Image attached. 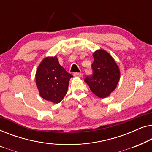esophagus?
Returning a JSON list of instances; mask_svg holds the SVG:
<instances>
[{
    "label": "esophagus",
    "instance_id": "obj_1",
    "mask_svg": "<svg viewBox=\"0 0 152 152\" xmlns=\"http://www.w3.org/2000/svg\"><path fill=\"white\" fill-rule=\"evenodd\" d=\"M73 75L75 77H82L83 76V73L82 72H75V73L73 74Z\"/></svg>",
    "mask_w": 152,
    "mask_h": 152
}]
</instances>
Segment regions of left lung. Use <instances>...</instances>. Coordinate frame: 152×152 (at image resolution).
I'll return each instance as SVG.
<instances>
[{"mask_svg":"<svg viewBox=\"0 0 152 152\" xmlns=\"http://www.w3.org/2000/svg\"><path fill=\"white\" fill-rule=\"evenodd\" d=\"M93 56V74L87 75L84 82L96 96L104 98L117 86L120 80V70L111 56L103 50L95 51Z\"/></svg>","mask_w":152,"mask_h":152,"instance_id":"8db88e82","label":"left lung"}]
</instances>
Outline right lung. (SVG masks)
<instances>
[{"mask_svg": "<svg viewBox=\"0 0 152 152\" xmlns=\"http://www.w3.org/2000/svg\"><path fill=\"white\" fill-rule=\"evenodd\" d=\"M71 74L60 66L57 57L45 58L36 72V84L41 97L59 103L68 91Z\"/></svg>", "mask_w": 152, "mask_h": 152, "instance_id": "obj_1", "label": "right lung"}]
</instances>
